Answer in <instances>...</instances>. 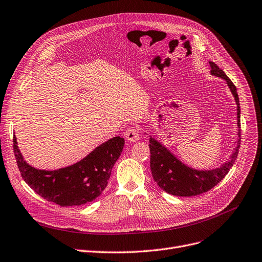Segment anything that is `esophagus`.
Masks as SVG:
<instances>
[{"label":"esophagus","mask_w":262,"mask_h":262,"mask_svg":"<svg viewBox=\"0 0 262 262\" xmlns=\"http://www.w3.org/2000/svg\"><path fill=\"white\" fill-rule=\"evenodd\" d=\"M124 136H125V138H126L128 141H132V142L138 141L139 138H140L139 130H138L137 127H135V126L128 127L126 130H125Z\"/></svg>","instance_id":"esophagus-1"}]
</instances>
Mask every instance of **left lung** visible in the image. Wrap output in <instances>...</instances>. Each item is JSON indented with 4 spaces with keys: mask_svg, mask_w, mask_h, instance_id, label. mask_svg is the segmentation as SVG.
Returning a JSON list of instances; mask_svg holds the SVG:
<instances>
[{
    "mask_svg": "<svg viewBox=\"0 0 262 262\" xmlns=\"http://www.w3.org/2000/svg\"><path fill=\"white\" fill-rule=\"evenodd\" d=\"M211 74L214 76L221 77L227 81L228 86L231 90V93L234 96L235 103L237 106V126H238V139L236 142L235 150L232 153L228 162L225 163L222 167L213 170H199L191 169L181 163L179 159L170 153L166 147L156 141L153 138H150V153H151V171L154 181L157 185L165 190L168 194L181 197H191L203 194L220 182L229 172L230 168L233 166L235 158L238 153V147L241 144V122H240V101H238V95L236 92V88L233 82L230 80L223 70L216 65L214 62H210Z\"/></svg>",
    "mask_w": 262,
    "mask_h": 262,
    "instance_id": "8db88e82",
    "label": "left lung"
}]
</instances>
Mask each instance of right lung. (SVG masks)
<instances>
[{
	"mask_svg": "<svg viewBox=\"0 0 262 262\" xmlns=\"http://www.w3.org/2000/svg\"><path fill=\"white\" fill-rule=\"evenodd\" d=\"M13 142L22 179L40 197L61 207L81 206L95 200L106 188L111 170L124 146V138L113 137L77 164L46 171L27 164L19 152L15 136Z\"/></svg>",
	"mask_w": 262,
	"mask_h": 262,
	"instance_id": "add662e5",
	"label": "right lung"
}]
</instances>
